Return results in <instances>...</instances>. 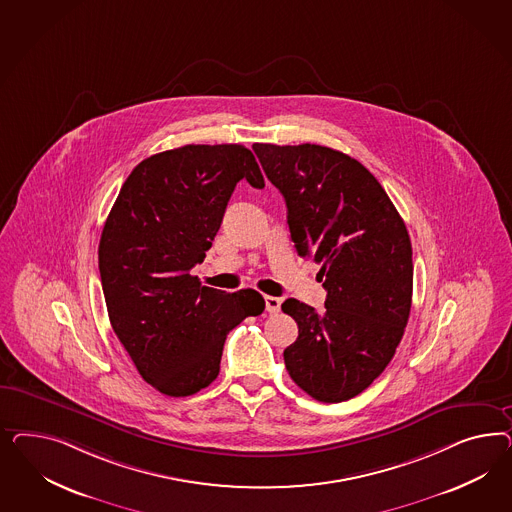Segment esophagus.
<instances>
[{
  "label": "esophagus",
  "mask_w": 512,
  "mask_h": 512,
  "mask_svg": "<svg viewBox=\"0 0 512 512\" xmlns=\"http://www.w3.org/2000/svg\"><path fill=\"white\" fill-rule=\"evenodd\" d=\"M264 306L268 313H278L281 310V298L278 296H264Z\"/></svg>",
  "instance_id": "obj_1"
}]
</instances>
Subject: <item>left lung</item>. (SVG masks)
<instances>
[{
    "instance_id": "8db88e82",
    "label": "left lung",
    "mask_w": 512,
    "mask_h": 512,
    "mask_svg": "<svg viewBox=\"0 0 512 512\" xmlns=\"http://www.w3.org/2000/svg\"><path fill=\"white\" fill-rule=\"evenodd\" d=\"M266 178L287 204L300 257L321 264V313L287 298L298 325L285 368L325 403L370 387L394 357L411 311L413 251L402 216L357 159L319 144H253Z\"/></svg>"
}]
</instances>
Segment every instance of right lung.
Here are the masks:
<instances>
[{
  "label": "right lung",
  "instance_id": "1",
  "mask_svg": "<svg viewBox=\"0 0 512 512\" xmlns=\"http://www.w3.org/2000/svg\"><path fill=\"white\" fill-rule=\"evenodd\" d=\"M244 178L264 187L242 144L167 150L133 169L105 221L99 274L110 325L142 379L161 394L178 398L208 387L227 334L263 313L255 289L225 293L191 276Z\"/></svg>",
  "mask_w": 512,
  "mask_h": 512
}]
</instances>
